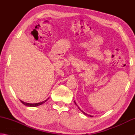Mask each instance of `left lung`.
<instances>
[{"instance_id": "8db88e82", "label": "left lung", "mask_w": 135, "mask_h": 135, "mask_svg": "<svg viewBox=\"0 0 135 135\" xmlns=\"http://www.w3.org/2000/svg\"><path fill=\"white\" fill-rule=\"evenodd\" d=\"M74 103H75V104H76V105H77L76 104V102H74ZM78 108H79V110H80V111H81V112H82V113H83V114H84V115H88V116H90V117H93V116H92V115H88V114H86V113H84V112H83V111H82V110H81V109L79 107H78Z\"/></svg>"}]
</instances>
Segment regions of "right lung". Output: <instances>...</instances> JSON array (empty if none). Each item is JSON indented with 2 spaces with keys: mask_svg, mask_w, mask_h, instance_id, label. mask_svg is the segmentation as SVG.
I'll use <instances>...</instances> for the list:
<instances>
[{
  "mask_svg": "<svg viewBox=\"0 0 135 135\" xmlns=\"http://www.w3.org/2000/svg\"><path fill=\"white\" fill-rule=\"evenodd\" d=\"M47 99H46V100H44V101L43 102H38V103H36V104H30V103H27V102H24L23 101H22V100H20V101L21 102V103L23 104L24 105H26L27 107H37L38 105H42V104L45 103V102L46 101Z\"/></svg>",
  "mask_w": 135,
  "mask_h": 135,
  "instance_id": "add662e5",
  "label": "right lung"
}]
</instances>
